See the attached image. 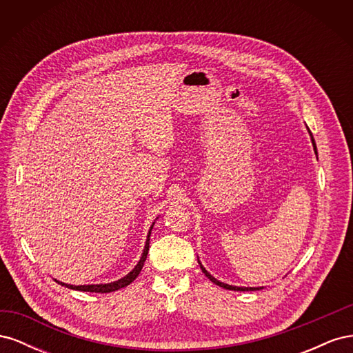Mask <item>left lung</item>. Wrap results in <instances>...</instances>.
<instances>
[{
  "label": "left lung",
  "instance_id": "obj_1",
  "mask_svg": "<svg viewBox=\"0 0 353 353\" xmlns=\"http://www.w3.org/2000/svg\"><path fill=\"white\" fill-rule=\"evenodd\" d=\"M307 131H309V128H307ZM309 135H311V140H312V145H314V148H315V153H316V145H315V140H314V137H312V134H311V131H309ZM200 263V262H199ZM200 268H201V271L205 272V275L208 276V279L212 281V283H215L216 285H219V287H222V288H227V290H236V292H253V290H259V287H237V285H230V284H225V283H221V281H218L215 276H212L205 268H203V265L200 263Z\"/></svg>",
  "mask_w": 353,
  "mask_h": 353
}]
</instances>
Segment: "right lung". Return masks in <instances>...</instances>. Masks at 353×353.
Masks as SVG:
<instances>
[{"label": "right lung", "mask_w": 353, "mask_h": 353, "mask_svg": "<svg viewBox=\"0 0 353 353\" xmlns=\"http://www.w3.org/2000/svg\"><path fill=\"white\" fill-rule=\"evenodd\" d=\"M152 228H153V225L150 227V231H148L147 241H145V248H144V250H143V254H141V259H140V262H138V263L135 265V268H134L130 274L125 275L123 279L117 280V281H113V283H109V284H88V285H72V284H65V283H61V281H57V283H59V284H61V285L68 287V288H72V290L91 292V293H110V292L121 290V288H123V287H126V285H130V284L137 279V276L140 275V272H141V270H143V266H144V262H145V259H147L148 244H150L148 241H150Z\"/></svg>", "instance_id": "obj_1"}]
</instances>
